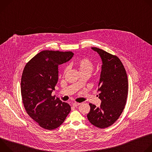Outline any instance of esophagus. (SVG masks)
<instances>
[{"label":"esophagus","mask_w":152,"mask_h":152,"mask_svg":"<svg viewBox=\"0 0 152 152\" xmlns=\"http://www.w3.org/2000/svg\"><path fill=\"white\" fill-rule=\"evenodd\" d=\"M80 103H77V102H75V103H73V106H74V107H77V106H78L79 104H80Z\"/></svg>","instance_id":"esophagus-1"}]
</instances>
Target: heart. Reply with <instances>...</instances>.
I'll return each instance as SVG.
<instances>
[{"instance_id": "obj_1", "label": "heart", "mask_w": 152, "mask_h": 152, "mask_svg": "<svg viewBox=\"0 0 152 152\" xmlns=\"http://www.w3.org/2000/svg\"><path fill=\"white\" fill-rule=\"evenodd\" d=\"M75 65L78 68L80 73L83 72L91 73L94 69L93 63L88 58H82L78 59L75 62ZM67 70V68L65 69L64 72L66 73Z\"/></svg>"}]
</instances>
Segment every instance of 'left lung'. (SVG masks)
Here are the masks:
<instances>
[{"label": "left lung", "mask_w": 152, "mask_h": 152, "mask_svg": "<svg viewBox=\"0 0 152 152\" xmlns=\"http://www.w3.org/2000/svg\"><path fill=\"white\" fill-rule=\"evenodd\" d=\"M91 49L98 53L102 62L97 90L101 104L96 107L90 103L87 118L93 125L104 129L113 124L124 110L128 94L127 76L117 56L97 48Z\"/></svg>", "instance_id": "left-lung-1"}]
</instances>
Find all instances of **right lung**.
<instances>
[{
    "instance_id": "add662e5",
    "label": "right lung",
    "mask_w": 152,
    "mask_h": 152,
    "mask_svg": "<svg viewBox=\"0 0 152 152\" xmlns=\"http://www.w3.org/2000/svg\"><path fill=\"white\" fill-rule=\"evenodd\" d=\"M72 52L43 50L25 66L21 94L28 115L42 128L60 126L71 111L70 106L52 96L58 80V66L70 61Z\"/></svg>"
}]
</instances>
